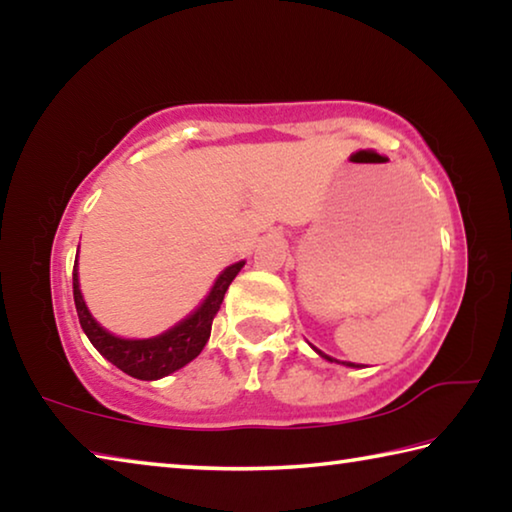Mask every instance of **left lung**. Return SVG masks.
Segmentation results:
<instances>
[{"label": "left lung", "instance_id": "8db88e82", "mask_svg": "<svg viewBox=\"0 0 512 512\" xmlns=\"http://www.w3.org/2000/svg\"><path fill=\"white\" fill-rule=\"evenodd\" d=\"M316 352H318V350H316ZM318 354H320V357H325L327 361H334L332 357H327V354H323V352H318ZM345 366H352V363H345Z\"/></svg>", "mask_w": 512, "mask_h": 512}]
</instances>
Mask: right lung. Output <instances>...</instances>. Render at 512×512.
Masks as SVG:
<instances>
[{
  "mask_svg": "<svg viewBox=\"0 0 512 512\" xmlns=\"http://www.w3.org/2000/svg\"><path fill=\"white\" fill-rule=\"evenodd\" d=\"M241 266H244V262L225 268V271L219 275V280H216L214 289L210 291V296H207L203 305L198 307L192 316L185 318L183 323L171 327L169 332L155 336V339L126 341L106 332V329H103L97 320L90 316V311L85 307L83 296H81L79 273H76V264H74L72 280H74L76 314H79V323L83 327V332L88 334V339L94 348H97L110 363H115L119 370H124L126 375H131L135 379H144V381L167 377L178 368L187 366L189 361L201 354L207 339H210L212 320L216 314H219L225 291H228L230 282L235 280L237 273L241 271Z\"/></svg>",
  "mask_w": 512,
  "mask_h": 512,
  "instance_id": "obj_1",
  "label": "right lung"
}]
</instances>
